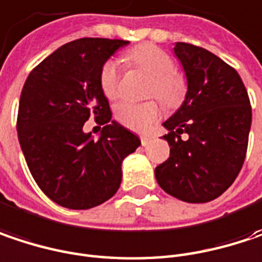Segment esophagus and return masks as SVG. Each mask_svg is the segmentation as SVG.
<instances>
[{
	"instance_id": "esophagus-1",
	"label": "esophagus",
	"mask_w": 262,
	"mask_h": 262,
	"mask_svg": "<svg viewBox=\"0 0 262 262\" xmlns=\"http://www.w3.org/2000/svg\"><path fill=\"white\" fill-rule=\"evenodd\" d=\"M150 142H151V138H150V136H147V135H142V136H141V144H142L144 147L148 145Z\"/></svg>"
}]
</instances>
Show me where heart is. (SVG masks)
Returning a JSON list of instances; mask_svg holds the SVG:
<instances>
[{
  "label": "heart",
  "mask_w": 262,
  "mask_h": 262,
  "mask_svg": "<svg viewBox=\"0 0 262 262\" xmlns=\"http://www.w3.org/2000/svg\"><path fill=\"white\" fill-rule=\"evenodd\" d=\"M127 61L151 76L147 88L148 97H157L165 106L177 107L183 103L187 85L184 78L176 70L174 60L165 51L144 45L133 49ZM100 88L107 99L114 100L120 96V70L115 60H107L100 70ZM160 117V106L155 100L145 103L121 102L115 107V118L127 129L138 132L148 130Z\"/></svg>",
  "instance_id": "1"
}]
</instances>
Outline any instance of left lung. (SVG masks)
<instances>
[{"label": "left lung", "instance_id": "obj_1", "mask_svg": "<svg viewBox=\"0 0 262 262\" xmlns=\"http://www.w3.org/2000/svg\"><path fill=\"white\" fill-rule=\"evenodd\" d=\"M187 93L163 126L169 157L156 168L159 186L181 201L208 202L237 179L248 150L252 107L240 75L210 51L176 43ZM187 133L189 138L181 140Z\"/></svg>", "mask_w": 262, "mask_h": 262}]
</instances>
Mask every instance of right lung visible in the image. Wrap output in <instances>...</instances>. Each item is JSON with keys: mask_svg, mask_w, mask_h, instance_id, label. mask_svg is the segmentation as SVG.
Here are the masks:
<instances>
[{"mask_svg": "<svg viewBox=\"0 0 262 262\" xmlns=\"http://www.w3.org/2000/svg\"><path fill=\"white\" fill-rule=\"evenodd\" d=\"M126 40L78 38L33 69L17 111V138L43 193L61 207L86 210L112 198L121 184V163L141 141L111 120L99 76ZM103 125L94 140L83 132L88 118Z\"/></svg>", "mask_w": 262, "mask_h": 262, "instance_id": "add662e5", "label": "right lung"}]
</instances>
